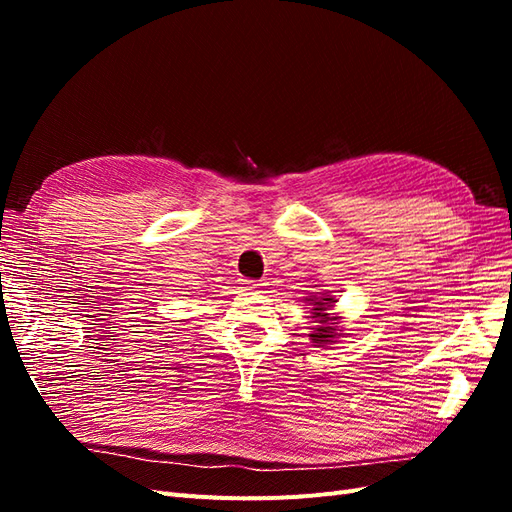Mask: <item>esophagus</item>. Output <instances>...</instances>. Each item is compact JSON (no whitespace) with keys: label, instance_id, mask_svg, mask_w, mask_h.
<instances>
[{"label":"esophagus","instance_id":"1","mask_svg":"<svg viewBox=\"0 0 512 512\" xmlns=\"http://www.w3.org/2000/svg\"><path fill=\"white\" fill-rule=\"evenodd\" d=\"M262 286H265L262 282H245V288H247V290H260Z\"/></svg>","mask_w":512,"mask_h":512}]
</instances>
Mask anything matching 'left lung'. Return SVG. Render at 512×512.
I'll return each instance as SVG.
<instances>
[{
  "mask_svg": "<svg viewBox=\"0 0 512 512\" xmlns=\"http://www.w3.org/2000/svg\"><path fill=\"white\" fill-rule=\"evenodd\" d=\"M309 301V305H312V318H318V327L316 331L309 335L312 337V342L318 344V346H324V344H331L335 335H337V322H331V316L327 314V309L335 303L333 297H329V294H324V297H312V299H305Z\"/></svg>",
  "mask_w": 512,
  "mask_h": 512,
  "instance_id": "8db88e82",
  "label": "left lung"
}]
</instances>
